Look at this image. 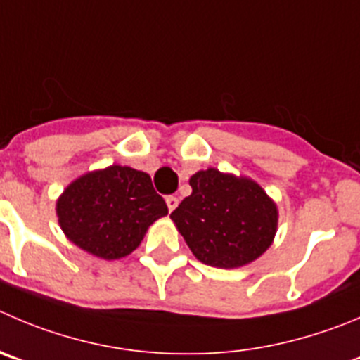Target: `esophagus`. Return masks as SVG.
Returning a JSON list of instances; mask_svg holds the SVG:
<instances>
[{"instance_id":"1","label":"esophagus","mask_w":360,"mask_h":360,"mask_svg":"<svg viewBox=\"0 0 360 360\" xmlns=\"http://www.w3.org/2000/svg\"><path fill=\"white\" fill-rule=\"evenodd\" d=\"M166 205H167V208H169V212H173L174 208L178 207V198H174V196H169L166 200Z\"/></svg>"}]
</instances>
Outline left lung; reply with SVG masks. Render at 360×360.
<instances>
[{
	"instance_id": "1",
	"label": "left lung",
	"mask_w": 360,
	"mask_h": 360,
	"mask_svg": "<svg viewBox=\"0 0 360 360\" xmlns=\"http://www.w3.org/2000/svg\"><path fill=\"white\" fill-rule=\"evenodd\" d=\"M193 193L171 214L201 263L217 269L248 265L270 248L277 229L276 203L249 178L198 171Z\"/></svg>"
}]
</instances>
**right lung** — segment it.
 <instances>
[{
	"instance_id": "add662e5",
	"label": "right lung",
	"mask_w": 360,
	"mask_h": 360,
	"mask_svg": "<svg viewBox=\"0 0 360 360\" xmlns=\"http://www.w3.org/2000/svg\"><path fill=\"white\" fill-rule=\"evenodd\" d=\"M56 214L68 240L98 258L118 259L141 244L167 207L150 174L109 166L72 182L58 200Z\"/></svg>"
}]
</instances>
